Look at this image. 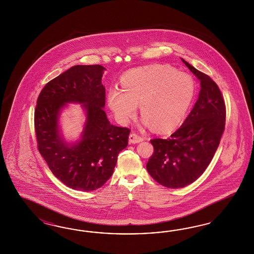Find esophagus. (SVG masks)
Returning <instances> with one entry per match:
<instances>
[{"mask_svg": "<svg viewBox=\"0 0 254 254\" xmlns=\"http://www.w3.org/2000/svg\"><path fill=\"white\" fill-rule=\"evenodd\" d=\"M142 140H143V138L140 137L139 135L136 134V133H131L129 135V142L130 143H138Z\"/></svg>", "mask_w": 254, "mask_h": 254, "instance_id": "1", "label": "esophagus"}]
</instances>
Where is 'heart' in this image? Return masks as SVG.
I'll use <instances>...</instances> for the list:
<instances>
[{
  "label": "heart",
  "mask_w": 254,
  "mask_h": 254,
  "mask_svg": "<svg viewBox=\"0 0 254 254\" xmlns=\"http://www.w3.org/2000/svg\"><path fill=\"white\" fill-rule=\"evenodd\" d=\"M121 87L110 89L107 95L117 121L128 123L139 105L143 124L160 132L183 121L195 95L192 77L166 65L131 69L122 77Z\"/></svg>",
  "instance_id": "obj_1"
}]
</instances>
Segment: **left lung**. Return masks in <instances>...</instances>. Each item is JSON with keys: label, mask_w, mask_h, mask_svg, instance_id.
Wrapping results in <instances>:
<instances>
[{"label": "left lung", "mask_w": 254, "mask_h": 254, "mask_svg": "<svg viewBox=\"0 0 254 254\" xmlns=\"http://www.w3.org/2000/svg\"><path fill=\"white\" fill-rule=\"evenodd\" d=\"M200 81L199 95L189 116L169 138L151 139L154 154L147 163L149 174L159 185L177 189L203 174L220 144L225 126L222 93L210 77L182 59Z\"/></svg>", "instance_id": "8db88e82"}]
</instances>
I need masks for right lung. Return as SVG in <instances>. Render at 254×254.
<instances>
[{"mask_svg": "<svg viewBox=\"0 0 254 254\" xmlns=\"http://www.w3.org/2000/svg\"><path fill=\"white\" fill-rule=\"evenodd\" d=\"M101 65H76L48 82L39 95L34 127L40 154L52 173L69 188L89 192L114 173L119 153L127 146L130 130L109 122ZM68 103L82 105L86 122L79 141L62 136L59 116Z\"/></svg>", "mask_w": 254, "mask_h": 254, "instance_id": "1", "label": "right lung"}]
</instances>
